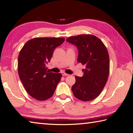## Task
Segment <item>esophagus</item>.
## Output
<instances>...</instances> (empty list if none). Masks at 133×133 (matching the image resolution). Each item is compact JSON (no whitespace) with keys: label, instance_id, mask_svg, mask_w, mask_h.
<instances>
[{"label":"esophagus","instance_id":"34e87169","mask_svg":"<svg viewBox=\"0 0 133 133\" xmlns=\"http://www.w3.org/2000/svg\"><path fill=\"white\" fill-rule=\"evenodd\" d=\"M61 74L62 75V76H68V75H69V74H66L65 72H61Z\"/></svg>","mask_w":133,"mask_h":133}]
</instances>
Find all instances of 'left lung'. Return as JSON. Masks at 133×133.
I'll list each match as a JSON object with an SVG mask.
<instances>
[{
    "label": "left lung",
    "instance_id": "1",
    "mask_svg": "<svg viewBox=\"0 0 133 133\" xmlns=\"http://www.w3.org/2000/svg\"><path fill=\"white\" fill-rule=\"evenodd\" d=\"M79 51L77 61L86 66L82 77L76 76L72 87L74 96L83 101H91L105 86L109 74V57L105 44L97 36L79 35L67 38Z\"/></svg>",
    "mask_w": 133,
    "mask_h": 133
}]
</instances>
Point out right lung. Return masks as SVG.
<instances>
[{"mask_svg": "<svg viewBox=\"0 0 133 133\" xmlns=\"http://www.w3.org/2000/svg\"><path fill=\"white\" fill-rule=\"evenodd\" d=\"M65 41L64 37H35L26 42L19 52L18 72L25 89L39 101L52 96L62 75L47 71L54 50Z\"/></svg>", "mask_w": 133, "mask_h": 133, "instance_id": "1", "label": "right lung"}]
</instances>
